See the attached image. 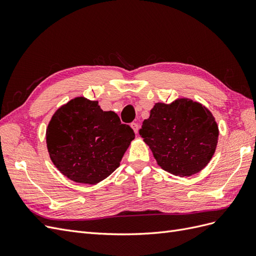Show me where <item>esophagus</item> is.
I'll return each instance as SVG.
<instances>
[{"instance_id":"1","label":"esophagus","mask_w":256,"mask_h":256,"mask_svg":"<svg viewBox=\"0 0 256 256\" xmlns=\"http://www.w3.org/2000/svg\"><path fill=\"white\" fill-rule=\"evenodd\" d=\"M130 126H131V128L134 129V132L138 134V122H131Z\"/></svg>"}]
</instances>
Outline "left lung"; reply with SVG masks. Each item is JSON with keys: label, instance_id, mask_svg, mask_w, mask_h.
Listing matches in <instances>:
<instances>
[{"label": "left lung", "instance_id": "obj_1", "mask_svg": "<svg viewBox=\"0 0 256 256\" xmlns=\"http://www.w3.org/2000/svg\"><path fill=\"white\" fill-rule=\"evenodd\" d=\"M138 134L164 171L184 177L200 172L210 161L219 130L207 108L178 99L154 104Z\"/></svg>", "mask_w": 256, "mask_h": 256}]
</instances>
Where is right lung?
<instances>
[{
	"label": "right lung",
	"mask_w": 256,
	"mask_h": 256,
	"mask_svg": "<svg viewBox=\"0 0 256 256\" xmlns=\"http://www.w3.org/2000/svg\"><path fill=\"white\" fill-rule=\"evenodd\" d=\"M50 158L62 174L80 184L104 180L120 166L134 132L98 102L74 98L54 113L47 128Z\"/></svg>",
	"instance_id": "right-lung-1"
}]
</instances>
